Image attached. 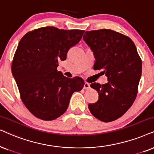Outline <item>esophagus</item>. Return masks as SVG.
Returning <instances> with one entry per match:
<instances>
[{"label":"esophagus","instance_id":"obj_1","mask_svg":"<svg viewBox=\"0 0 154 154\" xmlns=\"http://www.w3.org/2000/svg\"><path fill=\"white\" fill-rule=\"evenodd\" d=\"M90 88V84L88 82H85L84 85V89H89Z\"/></svg>","mask_w":154,"mask_h":154}]
</instances>
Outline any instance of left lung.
I'll return each mask as SVG.
<instances>
[{
	"label": "left lung",
	"mask_w": 154,
	"mask_h": 154,
	"mask_svg": "<svg viewBox=\"0 0 154 154\" xmlns=\"http://www.w3.org/2000/svg\"><path fill=\"white\" fill-rule=\"evenodd\" d=\"M83 39L94 52V69H103L108 82L91 84L99 100L88 107L93 116L104 122L125 114L137 97L142 62L134 42L128 36L109 29L86 31Z\"/></svg>",
	"instance_id": "left-lung-1"
}]
</instances>
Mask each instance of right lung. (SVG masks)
Instances as JSON below:
<instances>
[{
	"instance_id": "right-lung-1",
	"label": "right lung",
	"mask_w": 154,
	"mask_h": 154,
	"mask_svg": "<svg viewBox=\"0 0 154 154\" xmlns=\"http://www.w3.org/2000/svg\"><path fill=\"white\" fill-rule=\"evenodd\" d=\"M85 30L43 27L28 32L19 42L12 74L27 109L40 119L51 121L66 112L72 95L83 88L81 77L68 78L57 71Z\"/></svg>"
}]
</instances>
